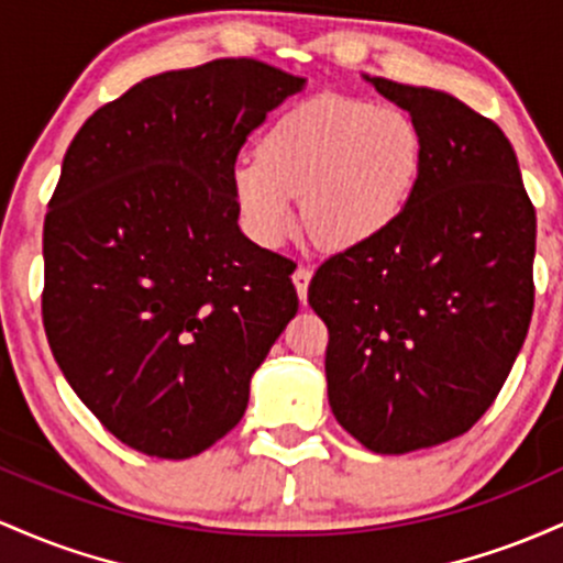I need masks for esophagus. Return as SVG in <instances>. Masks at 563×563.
<instances>
[{"instance_id":"34e87169","label":"esophagus","mask_w":563,"mask_h":563,"mask_svg":"<svg viewBox=\"0 0 563 563\" xmlns=\"http://www.w3.org/2000/svg\"><path fill=\"white\" fill-rule=\"evenodd\" d=\"M292 282H295V289H298L300 300L306 302L308 282H311V268H308V265H298V268H295V274H292Z\"/></svg>"}]
</instances>
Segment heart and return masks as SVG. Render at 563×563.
Listing matches in <instances>:
<instances>
[{"label": "heart", "instance_id": "obj_1", "mask_svg": "<svg viewBox=\"0 0 563 563\" xmlns=\"http://www.w3.org/2000/svg\"><path fill=\"white\" fill-rule=\"evenodd\" d=\"M422 167V135L407 111L321 95L282 113L257 156L233 167L247 231L276 244L292 231L295 201L316 244L372 242L404 212Z\"/></svg>", "mask_w": 563, "mask_h": 563}]
</instances>
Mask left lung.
I'll return each mask as SVG.
<instances>
[{"label": "left lung", "mask_w": 563, "mask_h": 563, "mask_svg": "<svg viewBox=\"0 0 563 563\" xmlns=\"http://www.w3.org/2000/svg\"><path fill=\"white\" fill-rule=\"evenodd\" d=\"M422 135L418 186L388 231L316 271L327 394L366 450L463 435L500 394L534 308V207L516 151L452 95L366 77Z\"/></svg>", "instance_id": "obj_1"}]
</instances>
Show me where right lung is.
Instances as JSON below:
<instances>
[{
  "label": "right lung",
  "mask_w": 563,
  "mask_h": 563,
  "mask_svg": "<svg viewBox=\"0 0 563 563\" xmlns=\"http://www.w3.org/2000/svg\"><path fill=\"white\" fill-rule=\"evenodd\" d=\"M302 85L250 58L156 74L100 106L63 156L44 218V332L74 394L132 450H210L298 313L292 261L239 229L233 167Z\"/></svg>",
  "instance_id": "add662e5"
}]
</instances>
